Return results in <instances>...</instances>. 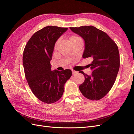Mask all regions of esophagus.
Segmentation results:
<instances>
[{
    "label": "esophagus",
    "instance_id": "esophagus-1",
    "mask_svg": "<svg viewBox=\"0 0 134 134\" xmlns=\"http://www.w3.org/2000/svg\"><path fill=\"white\" fill-rule=\"evenodd\" d=\"M77 73H78V72H76V71H72V74H73V75H75V74H76Z\"/></svg>",
    "mask_w": 134,
    "mask_h": 134
}]
</instances>
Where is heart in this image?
I'll use <instances>...</instances> for the list:
<instances>
[{
	"mask_svg": "<svg viewBox=\"0 0 134 134\" xmlns=\"http://www.w3.org/2000/svg\"><path fill=\"white\" fill-rule=\"evenodd\" d=\"M77 38H79L78 37H76V36H72V37L70 38V40H71V39H77Z\"/></svg>",
	"mask_w": 134,
	"mask_h": 134,
	"instance_id": "1",
	"label": "heart"
}]
</instances>
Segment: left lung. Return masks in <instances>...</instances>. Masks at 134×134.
Returning a JSON list of instances; mask_svg holds the SVG:
<instances>
[{"mask_svg": "<svg viewBox=\"0 0 134 134\" xmlns=\"http://www.w3.org/2000/svg\"><path fill=\"white\" fill-rule=\"evenodd\" d=\"M70 29L85 41L82 58L92 60L88 65L92 74L79 72L85 76L79 90L87 99L99 100L108 94L115 82L120 66L118 47L107 33L93 26L71 27Z\"/></svg>", "mask_w": 134, "mask_h": 134, "instance_id": "8db88e82", "label": "left lung"}]
</instances>
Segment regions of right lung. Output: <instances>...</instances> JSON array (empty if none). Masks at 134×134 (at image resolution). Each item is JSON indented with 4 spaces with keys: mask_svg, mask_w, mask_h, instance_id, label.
<instances>
[{
    "mask_svg": "<svg viewBox=\"0 0 134 134\" xmlns=\"http://www.w3.org/2000/svg\"><path fill=\"white\" fill-rule=\"evenodd\" d=\"M67 27L48 26L35 32L27 42L23 55L25 76L34 94L47 104L59 100L71 69L52 71L51 60L56 41Z\"/></svg>",
    "mask_w": 134,
    "mask_h": 134,
    "instance_id": "right-lung-1",
    "label": "right lung"
}]
</instances>
